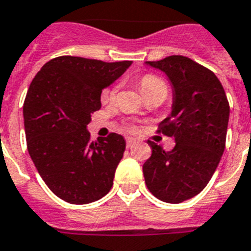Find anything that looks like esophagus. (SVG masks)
Wrapping results in <instances>:
<instances>
[{
    "mask_svg": "<svg viewBox=\"0 0 251 251\" xmlns=\"http://www.w3.org/2000/svg\"><path fill=\"white\" fill-rule=\"evenodd\" d=\"M136 143V139L134 138H126V146L127 147H131Z\"/></svg>",
    "mask_w": 251,
    "mask_h": 251,
    "instance_id": "34e87169",
    "label": "esophagus"
}]
</instances>
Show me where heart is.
<instances>
[{
	"instance_id": "1",
	"label": "heart",
	"mask_w": 251,
	"mask_h": 251,
	"mask_svg": "<svg viewBox=\"0 0 251 251\" xmlns=\"http://www.w3.org/2000/svg\"><path fill=\"white\" fill-rule=\"evenodd\" d=\"M140 90L142 93L147 94L151 93V91L154 90H162L168 94V85L165 82L164 79L160 78L158 76H154V75H146L143 78L140 79ZM116 94H117V86H112L109 89L103 93L101 95V100L104 103H109V101H113L116 98ZM131 129V127H130Z\"/></svg>"
}]
</instances>
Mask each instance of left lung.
<instances>
[{
    "instance_id": "8db88e82",
    "label": "left lung",
    "mask_w": 251,
    "mask_h": 251,
    "mask_svg": "<svg viewBox=\"0 0 251 251\" xmlns=\"http://www.w3.org/2000/svg\"><path fill=\"white\" fill-rule=\"evenodd\" d=\"M166 75L173 85V111L157 132L174 136L165 151L148 140L151 157L143 174L150 192L169 203L199 195L217 170L225 152L229 104L218 77L206 67L182 55L147 62Z\"/></svg>"
}]
</instances>
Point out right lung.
Wrapping results in <instances>:
<instances>
[{
	"label": "right lung",
	"instance_id": "right-lung-1",
	"mask_svg": "<svg viewBox=\"0 0 251 251\" xmlns=\"http://www.w3.org/2000/svg\"><path fill=\"white\" fill-rule=\"evenodd\" d=\"M130 66L64 55L30 82L23 105L26 148L46 185L67 202L90 203L111 191L125 139L111 132L91 142L86 126L100 109L101 90Z\"/></svg>",
	"mask_w": 251,
	"mask_h": 251
}]
</instances>
